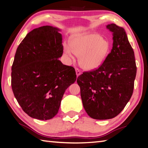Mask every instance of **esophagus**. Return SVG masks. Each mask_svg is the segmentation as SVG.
<instances>
[{"label":"esophagus","mask_w":148,"mask_h":148,"mask_svg":"<svg viewBox=\"0 0 148 148\" xmlns=\"http://www.w3.org/2000/svg\"><path fill=\"white\" fill-rule=\"evenodd\" d=\"M75 72H76V75H77V77H78L79 75H81V72L80 70L79 69H77V68H75Z\"/></svg>","instance_id":"obj_1"}]
</instances>
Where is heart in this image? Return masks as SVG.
Segmentation results:
<instances>
[{
	"label": "heart",
	"instance_id": "obj_1",
	"mask_svg": "<svg viewBox=\"0 0 148 148\" xmlns=\"http://www.w3.org/2000/svg\"><path fill=\"white\" fill-rule=\"evenodd\" d=\"M71 47L64 46L66 56L72 58L74 53L79 57V64L86 71L99 68L104 63L111 50L110 43L98 33H83L71 38Z\"/></svg>",
	"mask_w": 148,
	"mask_h": 148
}]
</instances>
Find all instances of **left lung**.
<instances>
[{
  "label": "left lung",
  "instance_id": "1",
  "mask_svg": "<svg viewBox=\"0 0 148 148\" xmlns=\"http://www.w3.org/2000/svg\"><path fill=\"white\" fill-rule=\"evenodd\" d=\"M106 27L113 35L111 52L97 70L77 79L85 111L97 120L112 119L122 111L132 97L137 72L125 29L113 23Z\"/></svg>",
  "mask_w": 148,
  "mask_h": 148
}]
</instances>
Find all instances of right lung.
Segmentation results:
<instances>
[{
	"label": "right lung",
	"instance_id": "right-lung-1",
	"mask_svg": "<svg viewBox=\"0 0 148 148\" xmlns=\"http://www.w3.org/2000/svg\"><path fill=\"white\" fill-rule=\"evenodd\" d=\"M61 29L43 26L19 44L12 66L13 93L23 111L47 121L56 116L67 88L76 80L74 68L58 58L63 53Z\"/></svg>",
	"mask_w": 148,
	"mask_h": 148
}]
</instances>
